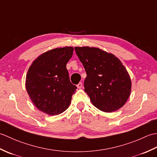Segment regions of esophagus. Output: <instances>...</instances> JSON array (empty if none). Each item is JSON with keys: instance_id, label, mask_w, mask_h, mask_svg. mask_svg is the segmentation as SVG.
<instances>
[{"instance_id": "34e87169", "label": "esophagus", "mask_w": 157, "mask_h": 157, "mask_svg": "<svg viewBox=\"0 0 157 157\" xmlns=\"http://www.w3.org/2000/svg\"><path fill=\"white\" fill-rule=\"evenodd\" d=\"M82 86H83V84L82 82H79V84L77 85V87H78V88H79V89H81L82 88Z\"/></svg>"}]
</instances>
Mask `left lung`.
Instances as JSON below:
<instances>
[{"mask_svg":"<svg viewBox=\"0 0 157 157\" xmlns=\"http://www.w3.org/2000/svg\"><path fill=\"white\" fill-rule=\"evenodd\" d=\"M87 76L84 90L94 106L105 113L121 108L130 96L132 81L121 61L96 47H75Z\"/></svg>","mask_w":157,"mask_h":157,"instance_id":"obj_1","label":"left lung"}]
</instances>
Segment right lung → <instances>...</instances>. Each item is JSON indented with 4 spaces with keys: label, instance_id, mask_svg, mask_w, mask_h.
<instances>
[{
    "label": "right lung",
    "instance_id": "add662e5",
    "mask_svg": "<svg viewBox=\"0 0 157 157\" xmlns=\"http://www.w3.org/2000/svg\"><path fill=\"white\" fill-rule=\"evenodd\" d=\"M73 52L72 46L45 52L33 61L26 75V90L33 104L48 115L64 112L75 92L66 68Z\"/></svg>",
    "mask_w": 157,
    "mask_h": 157
}]
</instances>
